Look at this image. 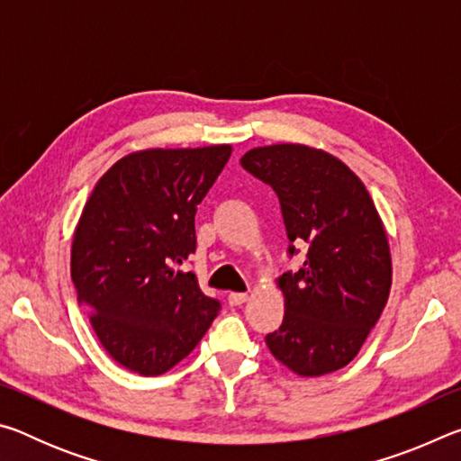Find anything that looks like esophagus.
Returning a JSON list of instances; mask_svg holds the SVG:
<instances>
[{"instance_id":"34e87169","label":"esophagus","mask_w":461,"mask_h":461,"mask_svg":"<svg viewBox=\"0 0 461 461\" xmlns=\"http://www.w3.org/2000/svg\"><path fill=\"white\" fill-rule=\"evenodd\" d=\"M248 301V293H230L228 294V303L231 307H240L241 303Z\"/></svg>"}]
</instances>
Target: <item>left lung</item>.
<instances>
[{"instance_id": "8db88e82", "label": "left lung", "mask_w": 461, "mask_h": 461, "mask_svg": "<svg viewBox=\"0 0 461 461\" xmlns=\"http://www.w3.org/2000/svg\"><path fill=\"white\" fill-rule=\"evenodd\" d=\"M240 162L276 191L288 240L307 248L303 268L276 278L285 319L267 335L270 354L299 376L339 370L360 352L393 285L378 209L354 170L321 148L258 146Z\"/></svg>"}]
</instances>
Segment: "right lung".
<instances>
[{"mask_svg":"<svg viewBox=\"0 0 461 461\" xmlns=\"http://www.w3.org/2000/svg\"><path fill=\"white\" fill-rule=\"evenodd\" d=\"M231 144L146 148L99 178L77 221L71 276L101 346L140 376H160L201 341L220 303L193 272L194 213Z\"/></svg>","mask_w":461,"mask_h":461,"instance_id":"1","label":"right lung"}]
</instances>
